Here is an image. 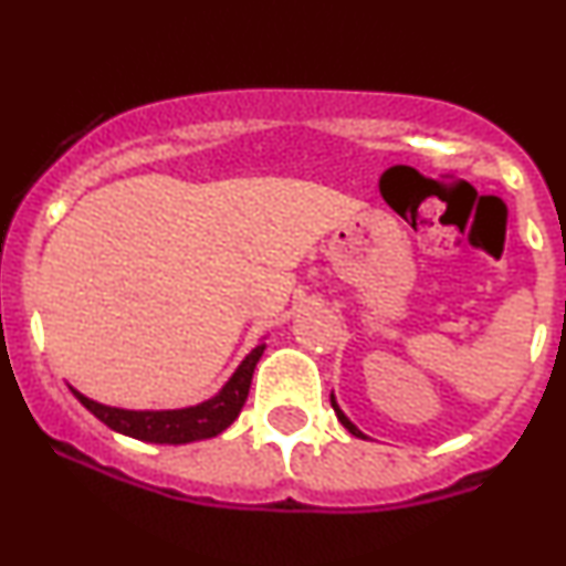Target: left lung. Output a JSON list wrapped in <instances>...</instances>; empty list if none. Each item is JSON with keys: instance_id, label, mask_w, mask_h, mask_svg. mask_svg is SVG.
I'll return each instance as SVG.
<instances>
[{"instance_id": "left-lung-1", "label": "left lung", "mask_w": 566, "mask_h": 566, "mask_svg": "<svg viewBox=\"0 0 566 566\" xmlns=\"http://www.w3.org/2000/svg\"><path fill=\"white\" fill-rule=\"evenodd\" d=\"M329 401H333V409H335L337 420H340V423H343V426H346V428H348V431H350V433H354V437H361V439H367V437H365V433H361V431H359V428H356V426H354V423H350V420L346 418V415H343V409H340V407H337L335 396H329Z\"/></svg>"}]
</instances>
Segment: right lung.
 <instances>
[{
  "label": "right lung",
  "instance_id": "obj_1",
  "mask_svg": "<svg viewBox=\"0 0 566 566\" xmlns=\"http://www.w3.org/2000/svg\"><path fill=\"white\" fill-rule=\"evenodd\" d=\"M263 348L265 343L252 348L250 354H247V359L239 365L237 373L231 375V380L220 388V394L201 401L197 407L159 409V412L146 409V412H138V409L97 405V401L87 399V396L76 391V388H71V391H74L76 399H80L101 423L112 428V431H119L125 433V437L140 441H154V444H188V441L218 437L220 431H226V428L239 418V412H242L247 401V394H250L252 373H255V365L263 356Z\"/></svg>",
  "mask_w": 566,
  "mask_h": 566
}]
</instances>
